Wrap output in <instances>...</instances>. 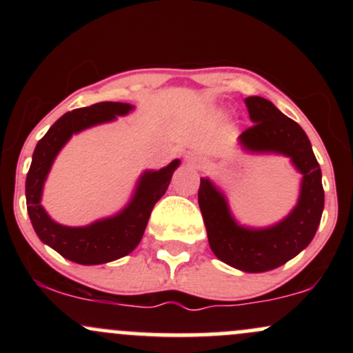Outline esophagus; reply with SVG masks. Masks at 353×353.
Returning <instances> with one entry per match:
<instances>
[{
    "mask_svg": "<svg viewBox=\"0 0 353 353\" xmlns=\"http://www.w3.org/2000/svg\"><path fill=\"white\" fill-rule=\"evenodd\" d=\"M189 159H192V157H189ZM197 165H201V163H197Z\"/></svg>",
    "mask_w": 353,
    "mask_h": 353,
    "instance_id": "1",
    "label": "esophagus"
}]
</instances>
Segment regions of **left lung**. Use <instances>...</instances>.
Wrapping results in <instances>:
<instances>
[{
    "instance_id": "8db88e82",
    "label": "left lung",
    "mask_w": 353,
    "mask_h": 353,
    "mask_svg": "<svg viewBox=\"0 0 353 353\" xmlns=\"http://www.w3.org/2000/svg\"><path fill=\"white\" fill-rule=\"evenodd\" d=\"M252 125L239 137L249 152H274L290 157L302 174L297 205L283 221L265 229L239 225L228 199L212 181L202 177L199 208L209 245L219 261L244 272H267L302 252L314 239L323 210L322 171L309 137L295 121L261 96L245 98Z\"/></svg>"
}]
</instances>
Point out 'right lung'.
Here are the masks:
<instances>
[{
    "label": "right lung",
    "instance_id": "right-lung-1",
    "mask_svg": "<svg viewBox=\"0 0 353 353\" xmlns=\"http://www.w3.org/2000/svg\"><path fill=\"white\" fill-rule=\"evenodd\" d=\"M134 106L125 103L92 104L61 116L50 131L36 144L33 161L26 176V205L34 232L46 245L76 264H106L124 257L136 249L143 239L154 204L164 196L179 159L159 171H145L137 181L131 202L116 216L101 219L84 228H68L54 222L41 205L43 185L52 163L70 137L83 129L114 121L128 114Z\"/></svg>",
    "mask_w": 353,
    "mask_h": 353
}]
</instances>
